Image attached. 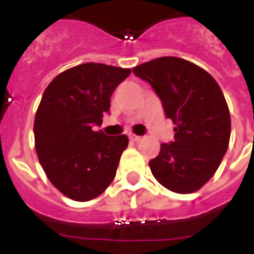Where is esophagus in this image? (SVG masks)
Returning <instances> with one entry per match:
<instances>
[{"instance_id": "34e87169", "label": "esophagus", "mask_w": 254, "mask_h": 254, "mask_svg": "<svg viewBox=\"0 0 254 254\" xmlns=\"http://www.w3.org/2000/svg\"><path fill=\"white\" fill-rule=\"evenodd\" d=\"M130 139L131 141H135V142H137V141H139V139H141V137H139V135H135V134H130Z\"/></svg>"}]
</instances>
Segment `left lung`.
Returning a JSON list of instances; mask_svg holds the SVG:
<instances>
[{"instance_id": "left-lung-1", "label": "left lung", "mask_w": 254, "mask_h": 254, "mask_svg": "<svg viewBox=\"0 0 254 254\" xmlns=\"http://www.w3.org/2000/svg\"><path fill=\"white\" fill-rule=\"evenodd\" d=\"M147 81L173 121L174 141L162 143L149 162L167 190L191 193L216 173L231 137V115L220 87L205 69L175 57L157 58L133 68Z\"/></svg>"}]
</instances>
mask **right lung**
<instances>
[{
	"instance_id": "obj_1",
	"label": "right lung",
	"mask_w": 254,
	"mask_h": 254,
	"mask_svg": "<svg viewBox=\"0 0 254 254\" xmlns=\"http://www.w3.org/2000/svg\"><path fill=\"white\" fill-rule=\"evenodd\" d=\"M130 72L84 63L59 73L43 92L34 120L35 150L49 181L72 200L95 199L115 179L129 139L93 127L103 123L112 93Z\"/></svg>"
}]
</instances>
